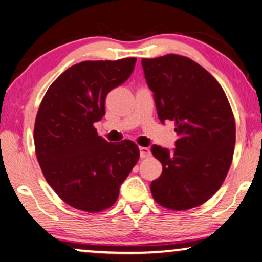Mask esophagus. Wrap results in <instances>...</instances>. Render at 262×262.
<instances>
[{
  "mask_svg": "<svg viewBox=\"0 0 262 262\" xmlns=\"http://www.w3.org/2000/svg\"><path fill=\"white\" fill-rule=\"evenodd\" d=\"M150 156V150L147 147H140V157L147 158Z\"/></svg>",
  "mask_w": 262,
  "mask_h": 262,
  "instance_id": "obj_1",
  "label": "esophagus"
}]
</instances>
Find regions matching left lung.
<instances>
[{
    "label": "left lung",
    "mask_w": 262,
    "mask_h": 262,
    "mask_svg": "<svg viewBox=\"0 0 262 262\" xmlns=\"http://www.w3.org/2000/svg\"><path fill=\"white\" fill-rule=\"evenodd\" d=\"M143 72L154 93L158 117L174 122L173 153L153 145L163 173L150 183L158 204L183 211L205 203L222 185L233 160L236 128L219 82L190 58L178 54L146 59Z\"/></svg>",
    "instance_id": "1"
}]
</instances>
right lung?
I'll list each match as a JSON object with an SVG mask.
<instances>
[{
	"label": "right lung",
	"mask_w": 262,
	"mask_h": 262,
	"mask_svg": "<svg viewBox=\"0 0 262 262\" xmlns=\"http://www.w3.org/2000/svg\"><path fill=\"white\" fill-rule=\"evenodd\" d=\"M136 58L82 61L51 84L36 114L35 154L46 182L72 208L108 209L140 157L130 140L110 143L94 127L106 95L126 82Z\"/></svg>",
	"instance_id": "right-lung-1"
}]
</instances>
